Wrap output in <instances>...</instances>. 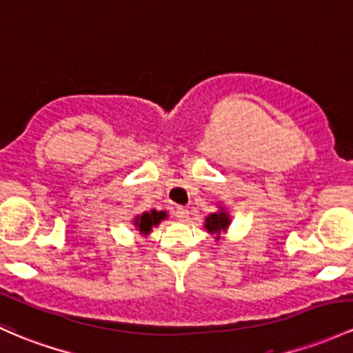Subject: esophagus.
<instances>
[{
	"label": "esophagus",
	"mask_w": 353,
	"mask_h": 353,
	"mask_svg": "<svg viewBox=\"0 0 353 353\" xmlns=\"http://www.w3.org/2000/svg\"><path fill=\"white\" fill-rule=\"evenodd\" d=\"M174 213H176L177 220L179 221H186L189 216V211L184 206H176V211H174Z\"/></svg>",
	"instance_id": "34e87169"
}]
</instances>
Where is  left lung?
<instances>
[{
    "instance_id": "obj_1",
    "label": "left lung",
    "mask_w": 353,
    "mask_h": 353,
    "mask_svg": "<svg viewBox=\"0 0 353 353\" xmlns=\"http://www.w3.org/2000/svg\"><path fill=\"white\" fill-rule=\"evenodd\" d=\"M230 221H232L230 220V214L226 213L223 208H220V211H216V213L208 214L205 220V228L210 233L220 235L221 232H226V228L230 226ZM216 239H220V236H216Z\"/></svg>"
}]
</instances>
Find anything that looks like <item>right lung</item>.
Wrapping results in <instances>:
<instances>
[{"label": "right lung", "mask_w": 353, "mask_h": 353, "mask_svg": "<svg viewBox=\"0 0 353 353\" xmlns=\"http://www.w3.org/2000/svg\"><path fill=\"white\" fill-rule=\"evenodd\" d=\"M167 213L165 211H155L152 210L150 213H142V214H137L135 220H133V225L135 228L139 230L140 235H148L152 232V226H157L161 223L162 220H165Z\"/></svg>", "instance_id": "right-lung-1"}]
</instances>
